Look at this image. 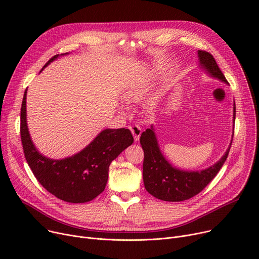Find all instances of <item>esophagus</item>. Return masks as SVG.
Segmentation results:
<instances>
[{"mask_svg":"<svg viewBox=\"0 0 259 259\" xmlns=\"http://www.w3.org/2000/svg\"><path fill=\"white\" fill-rule=\"evenodd\" d=\"M129 128H130V131H131L132 134H133L134 141H135V142H139L140 137H141V134H142V128H141L139 125H132V126H130Z\"/></svg>","mask_w":259,"mask_h":259,"instance_id":"esophagus-1","label":"esophagus"}]
</instances>
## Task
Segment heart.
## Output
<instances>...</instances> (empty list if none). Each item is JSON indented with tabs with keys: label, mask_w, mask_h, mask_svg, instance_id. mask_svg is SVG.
<instances>
[{
	"label": "heart",
	"mask_w": 259,
	"mask_h": 259,
	"mask_svg": "<svg viewBox=\"0 0 259 259\" xmlns=\"http://www.w3.org/2000/svg\"><path fill=\"white\" fill-rule=\"evenodd\" d=\"M150 78L146 77L141 79L139 83H135L133 86H131L130 88H128L125 91V95L124 99L127 102H131V101H137L139 100L142 95L148 90V88L150 87Z\"/></svg>",
	"instance_id": "obj_1"
}]
</instances>
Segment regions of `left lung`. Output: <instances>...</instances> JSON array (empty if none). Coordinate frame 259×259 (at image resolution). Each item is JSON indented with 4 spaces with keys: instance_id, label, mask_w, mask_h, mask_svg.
<instances>
[{
    "instance_id": "8db88e82",
    "label": "left lung",
    "mask_w": 259,
    "mask_h": 259,
    "mask_svg": "<svg viewBox=\"0 0 259 259\" xmlns=\"http://www.w3.org/2000/svg\"><path fill=\"white\" fill-rule=\"evenodd\" d=\"M197 53L200 68L210 76L229 84L211 53L203 50H198ZM233 121H235V103ZM140 142L144 150L143 179L145 188L151 195L165 201H183L202 191L225 164L232 145L231 142L226 153L213 166L200 171H185L173 167L162 155L153 126L142 133Z\"/></svg>"
}]
</instances>
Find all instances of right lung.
Returning a JSON list of instances; mask_svg holds the SVG:
<instances>
[{"instance_id": "obj_1", "label": "right lung", "mask_w": 259, "mask_h": 259, "mask_svg": "<svg viewBox=\"0 0 259 259\" xmlns=\"http://www.w3.org/2000/svg\"><path fill=\"white\" fill-rule=\"evenodd\" d=\"M59 57L51 58L43 69ZM26 95L27 89L21 107V140L26 160L37 182L67 202L83 203L100 195L105 190L111 161L133 143L131 131L105 129L78 153L63 159L48 158L31 141L26 119Z\"/></svg>"}]
</instances>
